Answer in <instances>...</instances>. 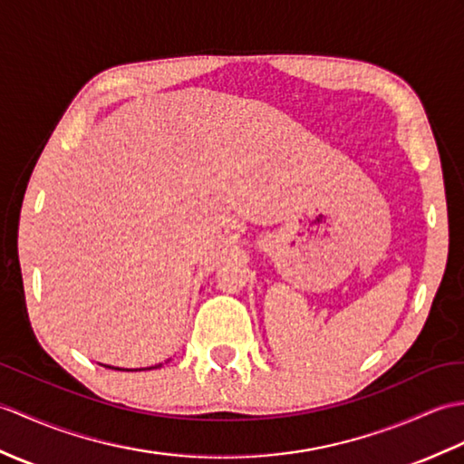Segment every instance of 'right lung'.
I'll return each mask as SVG.
<instances>
[{
    "instance_id": "obj_1",
    "label": "right lung",
    "mask_w": 464,
    "mask_h": 464,
    "mask_svg": "<svg viewBox=\"0 0 464 464\" xmlns=\"http://www.w3.org/2000/svg\"><path fill=\"white\" fill-rule=\"evenodd\" d=\"M161 365V363H160ZM160 365H156V368H160ZM106 368H111V365H106ZM112 370H121V368H112ZM150 370V368H148ZM126 372H130V370H126Z\"/></svg>"
}]
</instances>
